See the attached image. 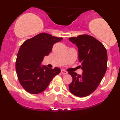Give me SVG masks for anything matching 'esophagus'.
<instances>
[{
    "mask_svg": "<svg viewBox=\"0 0 120 120\" xmlns=\"http://www.w3.org/2000/svg\"><path fill=\"white\" fill-rule=\"evenodd\" d=\"M61 73L63 74H67V73H68V72H67V71H65V70H63V69L61 70Z\"/></svg>",
    "mask_w": 120,
    "mask_h": 120,
    "instance_id": "34e87169",
    "label": "esophagus"
}]
</instances>
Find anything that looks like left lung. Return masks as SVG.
I'll use <instances>...</instances> for the list:
<instances>
[{
    "label": "left lung",
    "instance_id": "1",
    "mask_svg": "<svg viewBox=\"0 0 120 120\" xmlns=\"http://www.w3.org/2000/svg\"><path fill=\"white\" fill-rule=\"evenodd\" d=\"M69 40L78 47V59L83 71L82 75L69 72L73 78L69 89L74 95L85 97L96 90L105 75L107 50L101 42L89 35L71 37Z\"/></svg>",
    "mask_w": 120,
    "mask_h": 120
}]
</instances>
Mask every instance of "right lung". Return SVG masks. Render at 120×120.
I'll use <instances>...</instances> for the list:
<instances>
[{
    "instance_id": "obj_1",
    "label": "right lung",
    "mask_w": 120,
    "mask_h": 120,
    "mask_svg": "<svg viewBox=\"0 0 120 120\" xmlns=\"http://www.w3.org/2000/svg\"><path fill=\"white\" fill-rule=\"evenodd\" d=\"M62 39L49 34L40 33L21 46L16 59V70L20 84L28 93H42L53 78L60 73L59 68H49L41 63L44 57L51 51L53 45Z\"/></svg>"
}]
</instances>
